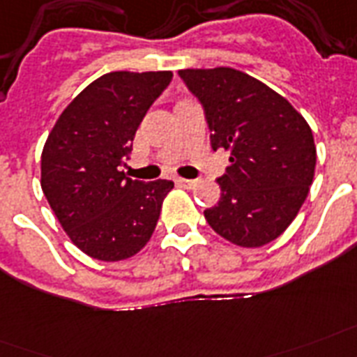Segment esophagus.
I'll use <instances>...</instances> for the list:
<instances>
[{"instance_id":"34e87169","label":"esophagus","mask_w":357,"mask_h":357,"mask_svg":"<svg viewBox=\"0 0 357 357\" xmlns=\"http://www.w3.org/2000/svg\"><path fill=\"white\" fill-rule=\"evenodd\" d=\"M176 184L181 188H186V190H192V188L197 186V181H192V178H176Z\"/></svg>"}]
</instances>
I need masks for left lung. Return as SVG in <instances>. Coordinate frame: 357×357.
Instances as JSON below:
<instances>
[{
	"mask_svg": "<svg viewBox=\"0 0 357 357\" xmlns=\"http://www.w3.org/2000/svg\"><path fill=\"white\" fill-rule=\"evenodd\" d=\"M204 109L214 151L231 153L218 178L222 197L204 210L220 236L261 248L289 227L313 184L317 147L291 102L248 74L218 68L178 70Z\"/></svg>",
	"mask_w": 357,
	"mask_h": 357,
	"instance_id": "left-lung-1",
	"label": "left lung"
}]
</instances>
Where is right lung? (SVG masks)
Segmentation results:
<instances>
[{"mask_svg":"<svg viewBox=\"0 0 357 357\" xmlns=\"http://www.w3.org/2000/svg\"><path fill=\"white\" fill-rule=\"evenodd\" d=\"M173 73H109L59 115L40 158V186L74 245L93 259L124 261L154 233L173 182L134 181L121 167L149 107Z\"/></svg>","mask_w":357,"mask_h":357,"instance_id":"obj_1","label":"right lung"}]
</instances>
